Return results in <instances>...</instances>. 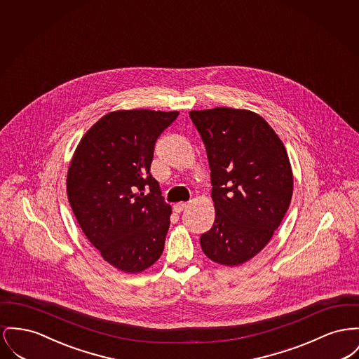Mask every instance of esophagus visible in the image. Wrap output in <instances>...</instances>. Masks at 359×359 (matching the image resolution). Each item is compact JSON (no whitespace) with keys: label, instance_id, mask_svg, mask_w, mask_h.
<instances>
[{"label":"esophagus","instance_id":"obj_1","mask_svg":"<svg viewBox=\"0 0 359 359\" xmlns=\"http://www.w3.org/2000/svg\"><path fill=\"white\" fill-rule=\"evenodd\" d=\"M187 206H189L187 202H179V203H176V205L173 206V210L176 211V212H182Z\"/></svg>","mask_w":359,"mask_h":359}]
</instances>
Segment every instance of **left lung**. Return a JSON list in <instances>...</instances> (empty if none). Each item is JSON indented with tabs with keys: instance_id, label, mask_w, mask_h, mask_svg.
Wrapping results in <instances>:
<instances>
[{
	"instance_id": "1",
	"label": "left lung",
	"mask_w": 359,
	"mask_h": 359,
	"mask_svg": "<svg viewBox=\"0 0 359 359\" xmlns=\"http://www.w3.org/2000/svg\"><path fill=\"white\" fill-rule=\"evenodd\" d=\"M205 144L215 219L201 236L212 262L238 266L271 240L289 209L293 172L273 127L248 109L217 107L191 111Z\"/></svg>"
}]
</instances>
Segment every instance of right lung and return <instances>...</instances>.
I'll use <instances>...</instances> for the list:
<instances>
[{
    "mask_svg": "<svg viewBox=\"0 0 359 359\" xmlns=\"http://www.w3.org/2000/svg\"><path fill=\"white\" fill-rule=\"evenodd\" d=\"M177 111L119 109L90 127L67 169V198L86 238L115 269L137 274L161 256L172 209L150 175Z\"/></svg>",
    "mask_w": 359,
    "mask_h": 359,
    "instance_id": "right-lung-1",
    "label": "right lung"
}]
</instances>
